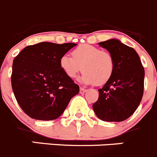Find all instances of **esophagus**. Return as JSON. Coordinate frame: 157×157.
<instances>
[{
  "label": "esophagus",
  "instance_id": "obj_1",
  "mask_svg": "<svg viewBox=\"0 0 157 157\" xmlns=\"http://www.w3.org/2000/svg\"><path fill=\"white\" fill-rule=\"evenodd\" d=\"M86 89L82 88V87H81V88H80V93H82H82H86Z\"/></svg>",
  "mask_w": 157,
  "mask_h": 157
}]
</instances>
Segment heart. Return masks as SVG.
<instances>
[{"label":"heart","instance_id":"1","mask_svg":"<svg viewBox=\"0 0 157 157\" xmlns=\"http://www.w3.org/2000/svg\"><path fill=\"white\" fill-rule=\"evenodd\" d=\"M71 56L64 54L59 61L61 69L69 78H75L82 70V82L102 86L113 75L114 60L107 50L90 44H81L72 50Z\"/></svg>","mask_w":157,"mask_h":157}]
</instances>
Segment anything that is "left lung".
I'll list each match as a JSON object with an SVG mask.
<instances>
[{
	"instance_id": "left-lung-1",
	"label": "left lung",
	"mask_w": 157,
	"mask_h": 157,
	"mask_svg": "<svg viewBox=\"0 0 157 157\" xmlns=\"http://www.w3.org/2000/svg\"><path fill=\"white\" fill-rule=\"evenodd\" d=\"M99 45L112 54L115 67L110 79L98 90L99 98L93 103V110L104 121H123L140 104L144 90V67L136 50L120 40L111 39Z\"/></svg>"
}]
</instances>
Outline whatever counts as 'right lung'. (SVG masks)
Returning <instances> with one entry per match:
<instances>
[{"label":"right lung","mask_w":157,"mask_h":157,"mask_svg":"<svg viewBox=\"0 0 157 157\" xmlns=\"http://www.w3.org/2000/svg\"><path fill=\"white\" fill-rule=\"evenodd\" d=\"M77 44L42 42L23 49L13 61L11 86L22 110L32 118L57 119L79 86L64 75L60 59Z\"/></svg>","instance_id":"right-lung-1"}]
</instances>
